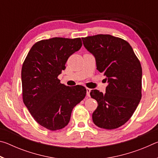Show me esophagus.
I'll return each instance as SVG.
<instances>
[{
	"mask_svg": "<svg viewBox=\"0 0 158 158\" xmlns=\"http://www.w3.org/2000/svg\"><path fill=\"white\" fill-rule=\"evenodd\" d=\"M90 90H91V89H89V88H86V95L89 96V97H90Z\"/></svg>",
	"mask_w": 158,
	"mask_h": 158,
	"instance_id": "1",
	"label": "esophagus"
}]
</instances>
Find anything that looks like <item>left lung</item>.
<instances>
[{
	"mask_svg": "<svg viewBox=\"0 0 158 158\" xmlns=\"http://www.w3.org/2000/svg\"><path fill=\"white\" fill-rule=\"evenodd\" d=\"M82 40L108 82L105 93L98 90L90 93L98 105L93 121L100 128L116 129L130 118L140 102L141 63L130 44L119 37L100 34L82 37Z\"/></svg>",
	"mask_w": 158,
	"mask_h": 158,
	"instance_id": "left-lung-1",
	"label": "left lung"
}]
</instances>
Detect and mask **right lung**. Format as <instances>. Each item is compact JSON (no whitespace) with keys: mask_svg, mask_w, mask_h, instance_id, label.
<instances>
[{"mask_svg":"<svg viewBox=\"0 0 158 158\" xmlns=\"http://www.w3.org/2000/svg\"><path fill=\"white\" fill-rule=\"evenodd\" d=\"M81 46V38L42 40L31 47L23 63V103L35 121L49 130L65 127L73 108L86 94L82 85L67 86L58 79L68 58Z\"/></svg>","mask_w":158,"mask_h":158,"instance_id":"obj_1","label":"right lung"}]
</instances>
